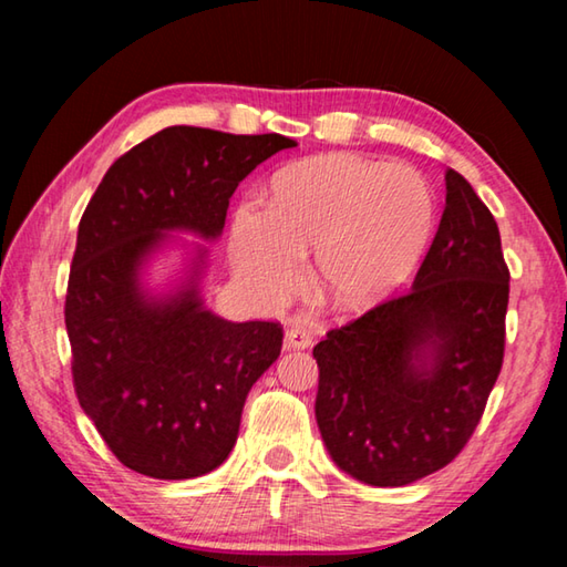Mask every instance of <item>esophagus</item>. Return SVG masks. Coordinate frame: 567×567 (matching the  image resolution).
I'll list each match as a JSON object with an SVG mask.
<instances>
[{
	"instance_id": "34e87169",
	"label": "esophagus",
	"mask_w": 567,
	"mask_h": 567,
	"mask_svg": "<svg viewBox=\"0 0 567 567\" xmlns=\"http://www.w3.org/2000/svg\"><path fill=\"white\" fill-rule=\"evenodd\" d=\"M312 344V332L302 324H287L285 330V348L287 350H305Z\"/></svg>"
}]
</instances>
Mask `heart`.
<instances>
[{
	"label": "heart",
	"instance_id": "1",
	"mask_svg": "<svg viewBox=\"0 0 567 567\" xmlns=\"http://www.w3.org/2000/svg\"><path fill=\"white\" fill-rule=\"evenodd\" d=\"M435 219L427 179L408 165L324 155L277 175L267 209L243 205L233 223L237 275L267 302L290 295L302 255L334 305L375 302L417 262Z\"/></svg>",
	"mask_w": 567,
	"mask_h": 567
}]
</instances>
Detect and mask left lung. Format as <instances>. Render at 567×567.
I'll use <instances>...</instances> for the list:
<instances>
[{
	"instance_id": "obj_1",
	"label": "left lung",
	"mask_w": 567,
	"mask_h": 567,
	"mask_svg": "<svg viewBox=\"0 0 567 567\" xmlns=\"http://www.w3.org/2000/svg\"><path fill=\"white\" fill-rule=\"evenodd\" d=\"M511 297L501 229L455 169L415 282L315 344V417L344 473L400 487L445 467L503 368Z\"/></svg>"
}]
</instances>
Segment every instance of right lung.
<instances>
[{"label": "right lung", "instance_id": "1", "mask_svg": "<svg viewBox=\"0 0 567 567\" xmlns=\"http://www.w3.org/2000/svg\"><path fill=\"white\" fill-rule=\"evenodd\" d=\"M282 134L167 127L114 162L80 219L64 324L82 410L124 467L199 477L233 450L249 388L280 358L282 324L227 322L195 282L167 300L140 292V265L167 229L217 237L239 182Z\"/></svg>", "mask_w": 567, "mask_h": 567}]
</instances>
